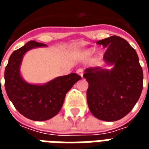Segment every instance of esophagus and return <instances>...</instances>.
I'll use <instances>...</instances> for the list:
<instances>
[{
  "instance_id": "obj_1",
  "label": "esophagus",
  "mask_w": 149,
  "mask_h": 149,
  "mask_svg": "<svg viewBox=\"0 0 149 149\" xmlns=\"http://www.w3.org/2000/svg\"><path fill=\"white\" fill-rule=\"evenodd\" d=\"M77 73L78 75H80L81 77H83L84 71H83V69H82V68H79V69H77Z\"/></svg>"
}]
</instances>
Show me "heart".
<instances>
[{"label": "heart", "mask_w": 149, "mask_h": 149, "mask_svg": "<svg viewBox=\"0 0 149 149\" xmlns=\"http://www.w3.org/2000/svg\"><path fill=\"white\" fill-rule=\"evenodd\" d=\"M93 52V49H88V50H87V51H85V54L88 56H89L91 55Z\"/></svg>", "instance_id": "b5f03b06"}]
</instances>
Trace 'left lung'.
<instances>
[{
    "instance_id": "obj_1",
    "label": "left lung",
    "mask_w": 149,
    "mask_h": 149,
    "mask_svg": "<svg viewBox=\"0 0 149 149\" xmlns=\"http://www.w3.org/2000/svg\"><path fill=\"white\" fill-rule=\"evenodd\" d=\"M97 44L107 48L103 59L114 67L111 70H85L83 77L88 83L87 102L95 117L116 121L131 112L141 97L143 71L137 53L125 39L112 36Z\"/></svg>"
}]
</instances>
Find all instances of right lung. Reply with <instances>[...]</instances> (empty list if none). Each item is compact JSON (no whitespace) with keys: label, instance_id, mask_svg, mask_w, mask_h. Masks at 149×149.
Returning <instances> with one entry per match:
<instances>
[{"label":"right lung","instance_id":"add662e5","mask_svg":"<svg viewBox=\"0 0 149 149\" xmlns=\"http://www.w3.org/2000/svg\"><path fill=\"white\" fill-rule=\"evenodd\" d=\"M40 46L46 45L29 41L17 49L10 56L5 70V88L9 100L21 115L37 121L55 116L61 109L66 93L81 78L77 73H70L44 85L26 83L20 74L22 57L28 50Z\"/></svg>","mask_w":149,"mask_h":149}]
</instances>
